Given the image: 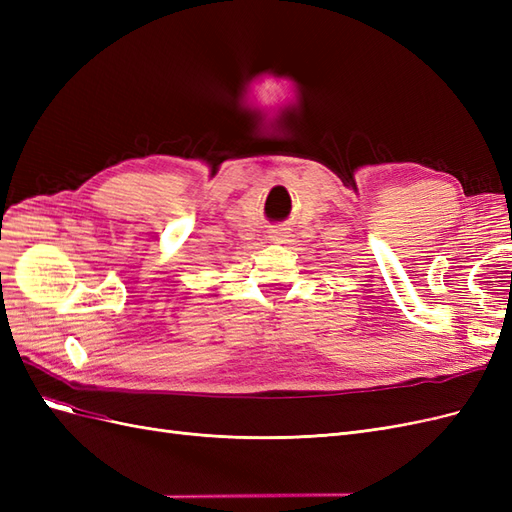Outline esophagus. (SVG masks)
I'll use <instances>...</instances> for the list:
<instances>
[{
    "label": "esophagus",
    "mask_w": 512,
    "mask_h": 512,
    "mask_svg": "<svg viewBox=\"0 0 512 512\" xmlns=\"http://www.w3.org/2000/svg\"><path fill=\"white\" fill-rule=\"evenodd\" d=\"M288 235H286V232L284 230H280V228H277V230H271V239L273 241H284Z\"/></svg>",
    "instance_id": "1"
}]
</instances>
